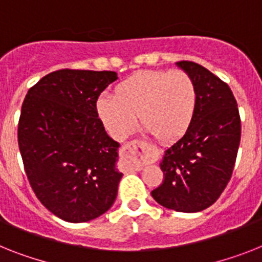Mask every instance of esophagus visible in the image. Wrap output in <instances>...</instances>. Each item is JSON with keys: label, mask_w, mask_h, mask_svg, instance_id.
<instances>
[{"label": "esophagus", "mask_w": 262, "mask_h": 262, "mask_svg": "<svg viewBox=\"0 0 262 262\" xmlns=\"http://www.w3.org/2000/svg\"><path fill=\"white\" fill-rule=\"evenodd\" d=\"M122 152L131 161L136 170H140L144 165L152 163L157 159L154 151H151L143 140H131L128 143L123 144Z\"/></svg>", "instance_id": "esophagus-1"}]
</instances>
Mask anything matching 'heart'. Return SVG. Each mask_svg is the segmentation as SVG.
<instances>
[{
  "mask_svg": "<svg viewBox=\"0 0 262 262\" xmlns=\"http://www.w3.org/2000/svg\"><path fill=\"white\" fill-rule=\"evenodd\" d=\"M195 81L185 71H143L123 80L114 96H103L97 111L116 139L133 133L139 116L142 128L159 142L186 133L196 108Z\"/></svg>",
  "mask_w": 262,
  "mask_h": 262,
  "instance_id": "heart-1",
  "label": "heart"
}]
</instances>
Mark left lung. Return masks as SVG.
<instances>
[{"instance_id": "1", "label": "left lung", "mask_w": 262, "mask_h": 262, "mask_svg": "<svg viewBox=\"0 0 262 262\" xmlns=\"http://www.w3.org/2000/svg\"><path fill=\"white\" fill-rule=\"evenodd\" d=\"M177 66L195 81V114L185 135L165 151L161 162L165 179L151 195L167 209L196 213L211 206L232 178L241 119L228 84L196 62Z\"/></svg>"}]
</instances>
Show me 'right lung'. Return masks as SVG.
Segmentation results:
<instances>
[{"mask_svg":"<svg viewBox=\"0 0 262 262\" xmlns=\"http://www.w3.org/2000/svg\"><path fill=\"white\" fill-rule=\"evenodd\" d=\"M118 79L112 71L60 69L28 91L18 147L34 194L56 217L87 222L114 205L123 174L119 143L97 115V97Z\"/></svg>","mask_w":262,"mask_h":262,"instance_id":"right-lung-1","label":"right lung"}]
</instances>
